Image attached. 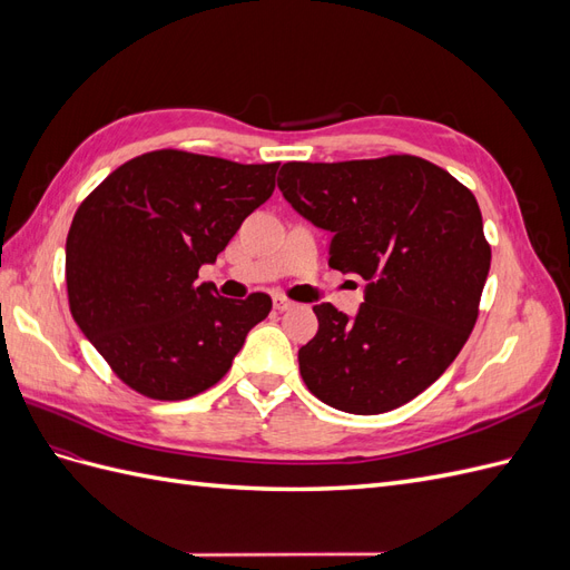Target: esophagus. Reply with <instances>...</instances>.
Segmentation results:
<instances>
[{"instance_id":"obj_1","label":"esophagus","mask_w":570,"mask_h":570,"mask_svg":"<svg viewBox=\"0 0 570 570\" xmlns=\"http://www.w3.org/2000/svg\"><path fill=\"white\" fill-rule=\"evenodd\" d=\"M297 304L283 297V295H273V308H278V312H289V308H295Z\"/></svg>"}]
</instances>
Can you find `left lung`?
Listing matches in <instances>:
<instances>
[{
	"label": "left lung",
	"instance_id": "1",
	"mask_svg": "<svg viewBox=\"0 0 570 570\" xmlns=\"http://www.w3.org/2000/svg\"><path fill=\"white\" fill-rule=\"evenodd\" d=\"M292 209L333 235L327 264L366 281L354 318L316 304L299 350L306 387L327 406L373 416L411 402L469 340L490 273V245L469 187L409 154L283 164Z\"/></svg>",
	"mask_w": 570,
	"mask_h": 570
}]
</instances>
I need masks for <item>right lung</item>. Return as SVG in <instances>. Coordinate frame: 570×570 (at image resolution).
<instances>
[{"mask_svg":"<svg viewBox=\"0 0 570 570\" xmlns=\"http://www.w3.org/2000/svg\"><path fill=\"white\" fill-rule=\"evenodd\" d=\"M281 164H235L178 149L118 166L73 216L66 237L71 314L114 373L151 400L216 385L271 297H218L199 268L275 189Z\"/></svg>","mask_w":570,"mask_h":570,"instance_id":"1","label":"right lung"}]
</instances>
